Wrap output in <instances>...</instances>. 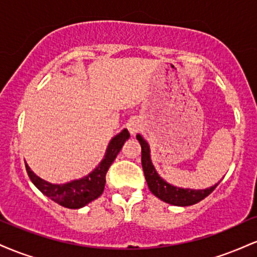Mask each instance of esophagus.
<instances>
[{"label":"esophagus","instance_id":"34e87169","mask_svg":"<svg viewBox=\"0 0 257 257\" xmlns=\"http://www.w3.org/2000/svg\"><path fill=\"white\" fill-rule=\"evenodd\" d=\"M128 131L131 132L132 135H135L139 131H140V124H139L138 122H135V120L129 122L128 123Z\"/></svg>","mask_w":257,"mask_h":257}]
</instances>
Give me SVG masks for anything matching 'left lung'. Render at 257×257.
Listing matches in <instances>:
<instances>
[{"mask_svg": "<svg viewBox=\"0 0 257 257\" xmlns=\"http://www.w3.org/2000/svg\"><path fill=\"white\" fill-rule=\"evenodd\" d=\"M137 139L141 145V164H143L144 174H145L150 191L163 202L179 206L193 205L208 197L219 185L216 184L206 190H191V188H179L167 184L163 179H161L152 166L151 158H150V147L147 143L139 134L137 135Z\"/></svg>", "mask_w": 257, "mask_h": 257, "instance_id": "1", "label": "left lung"}]
</instances>
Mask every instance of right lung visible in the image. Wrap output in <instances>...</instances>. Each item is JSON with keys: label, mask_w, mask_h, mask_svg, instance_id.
Listing matches in <instances>:
<instances>
[{"label": "right lung", "mask_w": 257, "mask_h": 257, "mask_svg": "<svg viewBox=\"0 0 257 257\" xmlns=\"http://www.w3.org/2000/svg\"><path fill=\"white\" fill-rule=\"evenodd\" d=\"M129 137H131V134L126 129H124L122 133H119L118 135L112 139L110 145L107 147V151H106L105 158L102 159L99 167L89 175L85 176L84 179L75 180V181L64 185H52L35 175L28 164L25 163L26 172L38 190L52 200H54L55 203L69 209L82 208V206L90 203L91 200L98 198L104 192L106 173H107L111 164L113 163L114 158L118 155L124 141L129 139Z\"/></svg>", "instance_id": "obj_1"}]
</instances>
